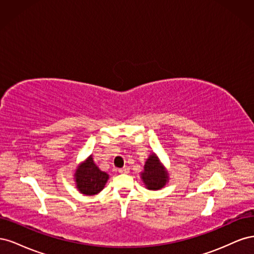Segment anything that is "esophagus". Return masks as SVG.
<instances>
[{"mask_svg": "<svg viewBox=\"0 0 254 254\" xmlns=\"http://www.w3.org/2000/svg\"><path fill=\"white\" fill-rule=\"evenodd\" d=\"M119 173H120V174H128V173H129V170H128V168H126V167H123V168H120Z\"/></svg>", "mask_w": 254, "mask_h": 254, "instance_id": "obj_1", "label": "esophagus"}]
</instances>
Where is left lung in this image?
Returning a JSON list of instances; mask_svg holds the SVG:
<instances>
[{"label":"left lung","instance_id":"8db88e82","mask_svg":"<svg viewBox=\"0 0 254 254\" xmlns=\"http://www.w3.org/2000/svg\"><path fill=\"white\" fill-rule=\"evenodd\" d=\"M140 175L145 188L149 190L163 189L170 181V174L155 152L146 159L144 170Z\"/></svg>","mask_w":254,"mask_h":254}]
</instances>
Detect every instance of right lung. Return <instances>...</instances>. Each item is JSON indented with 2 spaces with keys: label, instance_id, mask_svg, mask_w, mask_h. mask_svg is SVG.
<instances>
[{
  "label": "right lung",
  "instance_id": "1",
  "mask_svg": "<svg viewBox=\"0 0 254 254\" xmlns=\"http://www.w3.org/2000/svg\"><path fill=\"white\" fill-rule=\"evenodd\" d=\"M108 179L109 175L99 170L92 155L78 164L74 173L76 189L80 194L86 196H94L101 193Z\"/></svg>",
  "mask_w": 254,
  "mask_h": 254
}]
</instances>
